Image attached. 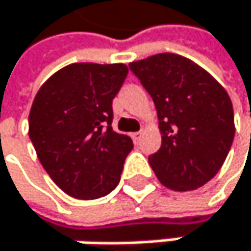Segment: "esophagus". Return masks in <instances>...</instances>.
<instances>
[{"instance_id":"34e87169","label":"esophagus","mask_w":251,"mask_h":251,"mask_svg":"<svg viewBox=\"0 0 251 251\" xmlns=\"http://www.w3.org/2000/svg\"><path fill=\"white\" fill-rule=\"evenodd\" d=\"M132 138H134V141H135V143H140V141H141V138H143V131H137V132H134V134H132Z\"/></svg>"}]
</instances>
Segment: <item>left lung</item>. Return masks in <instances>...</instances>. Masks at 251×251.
Segmentation results:
<instances>
[{
  "label": "left lung",
  "instance_id": "left-lung-1",
  "mask_svg": "<svg viewBox=\"0 0 251 251\" xmlns=\"http://www.w3.org/2000/svg\"><path fill=\"white\" fill-rule=\"evenodd\" d=\"M129 69L158 113L162 141L149 156L156 177L175 191L205 185L223 166L233 141L229 95L200 66L176 54L134 61Z\"/></svg>",
  "mask_w": 251,
  "mask_h": 251
}]
</instances>
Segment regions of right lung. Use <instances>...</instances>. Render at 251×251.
Returning a JSON list of instances; mask_svg holds the SVG:
<instances>
[{"mask_svg": "<svg viewBox=\"0 0 251 251\" xmlns=\"http://www.w3.org/2000/svg\"><path fill=\"white\" fill-rule=\"evenodd\" d=\"M125 64L75 63L37 92L28 117L30 140L46 173L75 199L111 193L134 148L113 129V99L126 79Z\"/></svg>", "mask_w": 251, "mask_h": 251, "instance_id": "add662e5", "label": "right lung"}]
</instances>
